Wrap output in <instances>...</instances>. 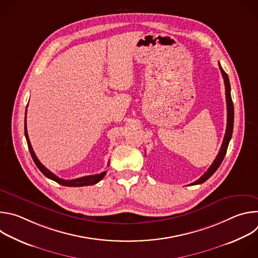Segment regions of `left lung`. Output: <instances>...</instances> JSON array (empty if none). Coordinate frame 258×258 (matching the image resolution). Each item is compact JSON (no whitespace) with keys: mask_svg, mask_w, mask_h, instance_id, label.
Instances as JSON below:
<instances>
[{"mask_svg":"<svg viewBox=\"0 0 258 258\" xmlns=\"http://www.w3.org/2000/svg\"><path fill=\"white\" fill-rule=\"evenodd\" d=\"M219 69H220V71H222V75H223L224 82H225V87H226V100H227V109H228L227 130H226V134H225V138H224L222 147H220V150H219L216 158L214 159L213 163L210 165V167L207 169V171L204 172V174L199 179H197L196 181L192 182L191 185H198V183L204 182L205 180H207L216 171V169L219 167L220 163L223 162V160H224V158L226 156L228 146H229L230 140H231L232 135H233V127H234V104H233L232 96H231V85H230V81H229L228 75L225 72V70L222 68V66H220V64H219Z\"/></svg>","mask_w":258,"mask_h":258,"instance_id":"1","label":"left lung"}]
</instances>
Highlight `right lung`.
Listing matches in <instances>:
<instances>
[{"mask_svg": "<svg viewBox=\"0 0 258 258\" xmlns=\"http://www.w3.org/2000/svg\"><path fill=\"white\" fill-rule=\"evenodd\" d=\"M27 108V106H26ZM24 135H25V138H26V142H27V145H28V150L30 152V155L35 163V165L38 166V168L43 172L44 175H46L48 178L52 179V180H55L56 182L60 183V185L62 186H66V187H84V186H92V185H95V183H97L98 181H100L106 174L107 171H103L101 172L100 174H92V175H87V176H83V177H79V178H75V179H63V178H60L58 177L56 174H54L53 172H51L48 168H46L41 162L40 160L38 159V157H36V155L34 154L33 152V149L31 147V144H30V141H29V138H28V135H27V128H26V111H25V117H24ZM108 165H109V162H108Z\"/></svg>", "mask_w": 258, "mask_h": 258, "instance_id": "add662e5", "label": "right lung"}]
</instances>
